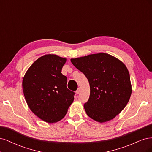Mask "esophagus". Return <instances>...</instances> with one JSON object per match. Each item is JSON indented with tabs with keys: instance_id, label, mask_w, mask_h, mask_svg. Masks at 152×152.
Instances as JSON below:
<instances>
[{
	"instance_id": "1",
	"label": "esophagus",
	"mask_w": 152,
	"mask_h": 152,
	"mask_svg": "<svg viewBox=\"0 0 152 152\" xmlns=\"http://www.w3.org/2000/svg\"><path fill=\"white\" fill-rule=\"evenodd\" d=\"M80 88H78V89L76 91L75 93H76L77 94H79L80 93Z\"/></svg>"
}]
</instances>
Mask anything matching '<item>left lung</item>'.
Returning a JSON list of instances; mask_svg holds the SVG:
<instances>
[{"mask_svg":"<svg viewBox=\"0 0 152 152\" xmlns=\"http://www.w3.org/2000/svg\"><path fill=\"white\" fill-rule=\"evenodd\" d=\"M70 60L85 75L90 85L89 98L84 105L87 115L100 123L115 117L125 108L132 93L126 65L103 53Z\"/></svg>","mask_w":152,"mask_h":152,"instance_id":"1","label":"left lung"}]
</instances>
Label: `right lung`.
<instances>
[{
    "instance_id": "obj_1",
    "label": "right lung",
    "mask_w": 152,
    "mask_h": 152,
    "mask_svg": "<svg viewBox=\"0 0 152 152\" xmlns=\"http://www.w3.org/2000/svg\"><path fill=\"white\" fill-rule=\"evenodd\" d=\"M66 59L55 54L39 58L26 72L22 82L27 104L41 120L56 122L65 116L75 93L67 87L61 73Z\"/></svg>"
}]
</instances>
